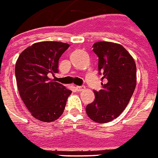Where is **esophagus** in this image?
Returning a JSON list of instances; mask_svg holds the SVG:
<instances>
[{
	"mask_svg": "<svg viewBox=\"0 0 158 158\" xmlns=\"http://www.w3.org/2000/svg\"><path fill=\"white\" fill-rule=\"evenodd\" d=\"M75 88H76V90H77V92H81L84 89L85 87L84 86H77Z\"/></svg>",
	"mask_w": 158,
	"mask_h": 158,
	"instance_id": "esophagus-1",
	"label": "esophagus"
}]
</instances>
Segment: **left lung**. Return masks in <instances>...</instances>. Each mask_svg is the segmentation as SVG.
<instances>
[{"instance_id":"obj_1","label":"left lung","mask_w":158,"mask_h":158,"mask_svg":"<svg viewBox=\"0 0 158 158\" xmlns=\"http://www.w3.org/2000/svg\"><path fill=\"white\" fill-rule=\"evenodd\" d=\"M99 58V73L106 81L95 99L86 107L90 119L105 123L120 116L127 107L136 87V64L133 57L120 44L99 41L93 45Z\"/></svg>"}]
</instances>
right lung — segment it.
<instances>
[{"mask_svg": "<svg viewBox=\"0 0 158 158\" xmlns=\"http://www.w3.org/2000/svg\"><path fill=\"white\" fill-rule=\"evenodd\" d=\"M69 44L41 41L20 53L15 76L20 97L31 115L39 121L51 123L64 112L71 91L49 78L59 72V60Z\"/></svg>", "mask_w": 158, "mask_h": 158, "instance_id": "1", "label": "right lung"}]
</instances>
